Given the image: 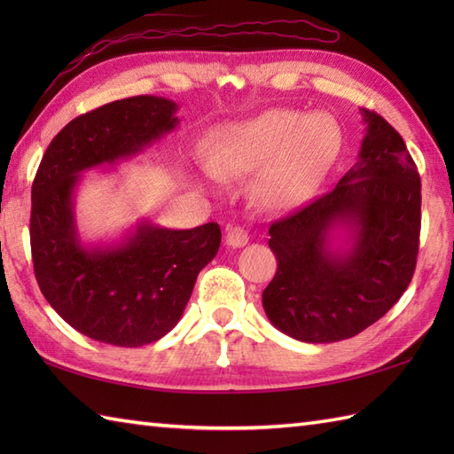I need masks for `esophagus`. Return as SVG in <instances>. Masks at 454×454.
Here are the masks:
<instances>
[{
  "instance_id": "34e87169",
  "label": "esophagus",
  "mask_w": 454,
  "mask_h": 454,
  "mask_svg": "<svg viewBox=\"0 0 454 454\" xmlns=\"http://www.w3.org/2000/svg\"><path fill=\"white\" fill-rule=\"evenodd\" d=\"M247 242H249L247 230H244L242 226L228 228V232H226V244H228L230 247H244Z\"/></svg>"
}]
</instances>
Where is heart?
I'll return each instance as SVG.
<instances>
[{"label":"heart","mask_w":454,"mask_h":454,"mask_svg":"<svg viewBox=\"0 0 454 454\" xmlns=\"http://www.w3.org/2000/svg\"><path fill=\"white\" fill-rule=\"evenodd\" d=\"M341 144V127L330 113L269 109L222 129L205 173L220 185L224 177L262 169L255 183L259 200L269 208H291L322 185Z\"/></svg>","instance_id":"heart-1"}]
</instances>
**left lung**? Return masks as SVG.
Wrapping results in <instances>:
<instances>
[{"label": "left lung", "instance_id": "left-lung-1", "mask_svg": "<svg viewBox=\"0 0 454 454\" xmlns=\"http://www.w3.org/2000/svg\"><path fill=\"white\" fill-rule=\"evenodd\" d=\"M361 114L359 161L330 192L269 228L278 267L263 308L277 330L298 341L333 343L361 333L400 301L416 271L418 168L380 114ZM340 229L347 248L333 247Z\"/></svg>", "mask_w": 454, "mask_h": 454}]
</instances>
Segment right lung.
Wrapping results in <instances>:
<instances>
[{"label":"right lung","instance_id":"right-lung-1","mask_svg":"<svg viewBox=\"0 0 454 454\" xmlns=\"http://www.w3.org/2000/svg\"><path fill=\"white\" fill-rule=\"evenodd\" d=\"M177 105L138 95L67 122L46 148L31 191L36 283L74 330L95 341L140 347L171 332L197 275L220 247L215 222L171 230L142 220L111 246H85L74 216L83 171L137 156L179 124Z\"/></svg>","mask_w":454,"mask_h":454}]
</instances>
